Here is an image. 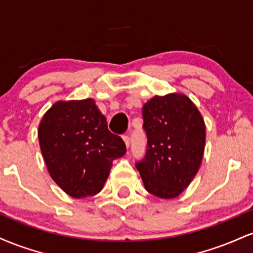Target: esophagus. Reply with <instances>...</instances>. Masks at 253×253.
<instances>
[{"instance_id":"obj_1","label":"esophagus","mask_w":253,"mask_h":253,"mask_svg":"<svg viewBox=\"0 0 253 253\" xmlns=\"http://www.w3.org/2000/svg\"><path fill=\"white\" fill-rule=\"evenodd\" d=\"M124 141H125V144H126V146L127 147H129V143H130V140H129V135L128 134H124Z\"/></svg>"}]
</instances>
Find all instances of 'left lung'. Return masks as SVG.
<instances>
[{
    "instance_id": "1",
    "label": "left lung",
    "mask_w": 253,
    "mask_h": 253,
    "mask_svg": "<svg viewBox=\"0 0 253 253\" xmlns=\"http://www.w3.org/2000/svg\"><path fill=\"white\" fill-rule=\"evenodd\" d=\"M147 147L135 163L145 189L161 199H173L199 171L206 141L203 119L182 94L155 96L143 107Z\"/></svg>"
}]
</instances>
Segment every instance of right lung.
<instances>
[{"mask_svg":"<svg viewBox=\"0 0 253 253\" xmlns=\"http://www.w3.org/2000/svg\"><path fill=\"white\" fill-rule=\"evenodd\" d=\"M40 149L54 182L75 199L102 189L112 162L126 153L92 98L54 103L38 129Z\"/></svg>","mask_w":253,"mask_h":253,"instance_id":"add662e5","label":"right lung"}]
</instances>
